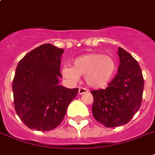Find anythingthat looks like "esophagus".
<instances>
[{"label": "esophagus", "instance_id": "esophagus-1", "mask_svg": "<svg viewBox=\"0 0 155 155\" xmlns=\"http://www.w3.org/2000/svg\"><path fill=\"white\" fill-rule=\"evenodd\" d=\"M88 91V90L86 88H83V87H80L79 88V91H78V93H79V95H81V94H84V93L87 92Z\"/></svg>", "mask_w": 155, "mask_h": 155}]
</instances>
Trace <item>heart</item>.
<instances>
[{
	"label": "heart",
	"mask_w": 155,
	"mask_h": 155,
	"mask_svg": "<svg viewBox=\"0 0 155 155\" xmlns=\"http://www.w3.org/2000/svg\"><path fill=\"white\" fill-rule=\"evenodd\" d=\"M117 71V63L111 56L102 54H88L74 59L73 67L64 66L62 74L75 82L85 75L86 83L94 88H103L111 81Z\"/></svg>",
	"instance_id": "heart-1"
}]
</instances>
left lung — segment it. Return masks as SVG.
<instances>
[{
  "mask_svg": "<svg viewBox=\"0 0 155 155\" xmlns=\"http://www.w3.org/2000/svg\"><path fill=\"white\" fill-rule=\"evenodd\" d=\"M117 74L106 89L94 90L92 113L107 127L127 123L141 106L144 81L138 61L122 48H118Z\"/></svg>",
  "mask_w": 155,
  "mask_h": 155,
  "instance_id": "left-lung-1",
  "label": "left lung"
}]
</instances>
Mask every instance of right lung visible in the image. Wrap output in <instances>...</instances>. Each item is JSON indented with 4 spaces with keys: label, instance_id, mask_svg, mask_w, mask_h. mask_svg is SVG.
I'll list each match as a JSON object with an SVG mask.
<instances>
[{
    "label": "right lung",
    "instance_id": "obj_1",
    "mask_svg": "<svg viewBox=\"0 0 155 155\" xmlns=\"http://www.w3.org/2000/svg\"><path fill=\"white\" fill-rule=\"evenodd\" d=\"M64 49L49 44L29 52L19 61L12 82L14 107L26 126L49 131L59 126L79 89L59 85Z\"/></svg>",
    "mask_w": 155,
    "mask_h": 155
}]
</instances>
